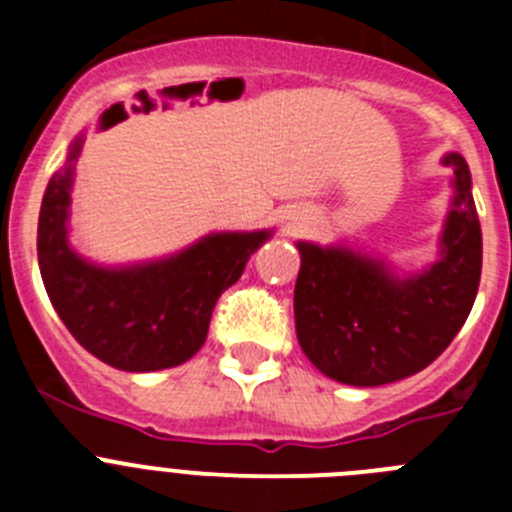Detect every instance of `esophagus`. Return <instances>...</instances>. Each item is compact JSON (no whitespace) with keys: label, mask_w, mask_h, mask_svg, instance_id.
I'll use <instances>...</instances> for the list:
<instances>
[{"label":"esophagus","mask_w":512,"mask_h":512,"mask_svg":"<svg viewBox=\"0 0 512 512\" xmlns=\"http://www.w3.org/2000/svg\"><path fill=\"white\" fill-rule=\"evenodd\" d=\"M287 220H289L287 228H292V230H295V228H302V225H305V217H302L300 212H297V215H289Z\"/></svg>","instance_id":"obj_1"}]
</instances>
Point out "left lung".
Returning a JSON list of instances; mask_svg holds the SVG:
<instances>
[{
  "mask_svg": "<svg viewBox=\"0 0 512 512\" xmlns=\"http://www.w3.org/2000/svg\"><path fill=\"white\" fill-rule=\"evenodd\" d=\"M451 202L438 256L420 271L343 243L297 241V341L325 377L379 387L431 364L467 320L482 274V230L472 174L461 153H446Z\"/></svg>",
  "mask_w": 512,
  "mask_h": 512,
  "instance_id": "obj_1",
  "label": "left lung"
}]
</instances>
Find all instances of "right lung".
Instances as JSON below:
<instances>
[{"label": "right lung", "mask_w": 512, "mask_h": 512, "mask_svg": "<svg viewBox=\"0 0 512 512\" xmlns=\"http://www.w3.org/2000/svg\"><path fill=\"white\" fill-rule=\"evenodd\" d=\"M87 135L69 146L51 176L38 217V264L45 292L71 336L122 372H158L202 348L217 297L241 279L253 251L274 230L207 233L164 259L102 266L69 241L74 169Z\"/></svg>", "instance_id": "add662e5"}]
</instances>
